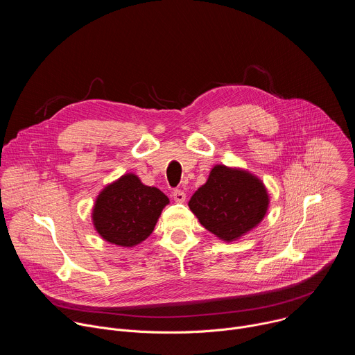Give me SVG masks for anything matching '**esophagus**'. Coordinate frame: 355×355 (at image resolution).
I'll use <instances>...</instances> for the list:
<instances>
[{
    "label": "esophagus",
    "mask_w": 355,
    "mask_h": 355,
    "mask_svg": "<svg viewBox=\"0 0 355 355\" xmlns=\"http://www.w3.org/2000/svg\"><path fill=\"white\" fill-rule=\"evenodd\" d=\"M173 198L175 202H178V204H182V202L185 200V192L181 191V189H175L173 192Z\"/></svg>",
    "instance_id": "esophagus-1"
}]
</instances>
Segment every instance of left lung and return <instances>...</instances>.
I'll return each instance as SVG.
<instances>
[{"label": "left lung", "mask_w": 355, "mask_h": 355, "mask_svg": "<svg viewBox=\"0 0 355 355\" xmlns=\"http://www.w3.org/2000/svg\"><path fill=\"white\" fill-rule=\"evenodd\" d=\"M270 205L260 178L240 168L215 166L188 207L199 223L223 241H234L257 227Z\"/></svg>", "instance_id": "obj_1"}]
</instances>
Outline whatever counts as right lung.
<instances>
[{
    "label": "right lung",
    "instance_id": "right-lung-1",
    "mask_svg": "<svg viewBox=\"0 0 355 355\" xmlns=\"http://www.w3.org/2000/svg\"><path fill=\"white\" fill-rule=\"evenodd\" d=\"M168 202L159 188L147 187L137 175L128 173L99 192L92 223L108 243L135 247L153 233Z\"/></svg>",
    "mask_w": 355,
    "mask_h": 355
}]
</instances>
